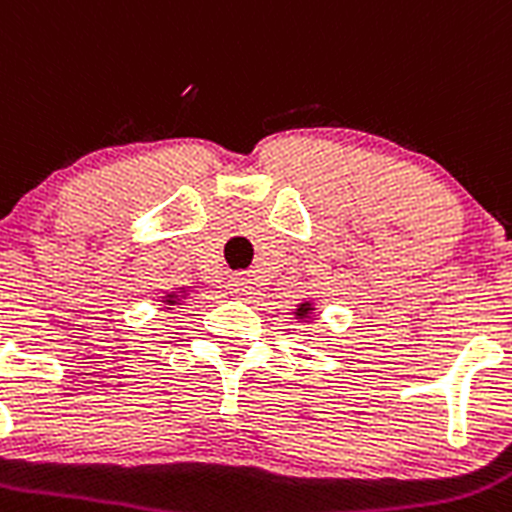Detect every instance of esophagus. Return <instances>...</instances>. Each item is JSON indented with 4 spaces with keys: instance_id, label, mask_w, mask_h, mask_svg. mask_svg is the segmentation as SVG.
<instances>
[{
    "instance_id": "1",
    "label": "esophagus",
    "mask_w": 512,
    "mask_h": 512,
    "mask_svg": "<svg viewBox=\"0 0 512 512\" xmlns=\"http://www.w3.org/2000/svg\"><path fill=\"white\" fill-rule=\"evenodd\" d=\"M229 290H232L234 295H247L250 293V280H247L245 275H232V278H229Z\"/></svg>"
}]
</instances>
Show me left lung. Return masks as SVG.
<instances>
[{
	"label": "left lung",
	"mask_w": 512,
	"mask_h": 512,
	"mask_svg": "<svg viewBox=\"0 0 512 512\" xmlns=\"http://www.w3.org/2000/svg\"><path fill=\"white\" fill-rule=\"evenodd\" d=\"M313 303H300L298 310H295V315H298V321H305V318H310V313H313Z\"/></svg>",
	"instance_id": "obj_1"
}]
</instances>
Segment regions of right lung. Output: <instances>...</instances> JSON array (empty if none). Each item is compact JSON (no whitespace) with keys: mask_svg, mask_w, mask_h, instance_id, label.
<instances>
[{"mask_svg":"<svg viewBox=\"0 0 512 512\" xmlns=\"http://www.w3.org/2000/svg\"><path fill=\"white\" fill-rule=\"evenodd\" d=\"M179 293H186V290H179ZM179 293H169V295H166V298H164V303H166V305H176V303H179V300H181Z\"/></svg>","mask_w":512,"mask_h":512,"instance_id":"1","label":"right lung"}]
</instances>
